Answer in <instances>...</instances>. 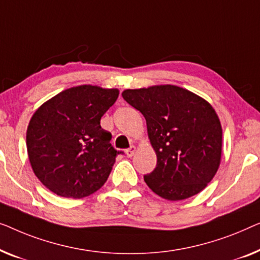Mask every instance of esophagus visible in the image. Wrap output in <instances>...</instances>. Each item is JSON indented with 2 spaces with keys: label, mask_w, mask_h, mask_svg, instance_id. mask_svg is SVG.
I'll return each mask as SVG.
<instances>
[{
  "label": "esophagus",
  "mask_w": 260,
  "mask_h": 260,
  "mask_svg": "<svg viewBox=\"0 0 260 260\" xmlns=\"http://www.w3.org/2000/svg\"><path fill=\"white\" fill-rule=\"evenodd\" d=\"M135 149H137V147H135V146H131L128 149H126V151H125L126 155L128 156V158H131V156H133L134 153H135Z\"/></svg>",
  "instance_id": "1"
}]
</instances>
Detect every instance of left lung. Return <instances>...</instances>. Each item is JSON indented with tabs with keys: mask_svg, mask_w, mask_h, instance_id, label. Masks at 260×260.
Instances as JSON below:
<instances>
[{
	"mask_svg": "<svg viewBox=\"0 0 260 260\" xmlns=\"http://www.w3.org/2000/svg\"><path fill=\"white\" fill-rule=\"evenodd\" d=\"M122 98L146 119L156 167L144 179L164 199L177 202L202 192L217 173L222 129L213 107L173 85L126 89Z\"/></svg>",
	"mask_w": 260,
	"mask_h": 260,
	"instance_id": "8db88e82",
	"label": "left lung"
}]
</instances>
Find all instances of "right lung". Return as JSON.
Returning a JSON list of instances; mask_svg holds the SVG:
<instances>
[{
    "mask_svg": "<svg viewBox=\"0 0 260 260\" xmlns=\"http://www.w3.org/2000/svg\"><path fill=\"white\" fill-rule=\"evenodd\" d=\"M119 96L116 88L82 85L49 99L31 116L27 151L32 171L49 191L80 199L100 189L116 155L101 116Z\"/></svg>",
    "mask_w": 260,
    "mask_h": 260,
    "instance_id": "add662e5",
    "label": "right lung"
}]
</instances>
